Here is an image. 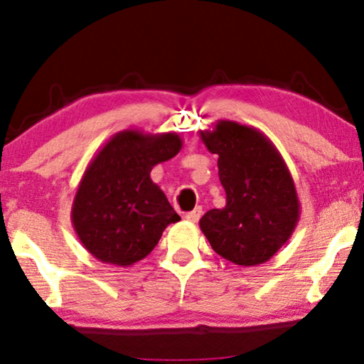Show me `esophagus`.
I'll return each mask as SVG.
<instances>
[{
    "label": "esophagus",
    "mask_w": 364,
    "mask_h": 364,
    "mask_svg": "<svg viewBox=\"0 0 364 364\" xmlns=\"http://www.w3.org/2000/svg\"><path fill=\"white\" fill-rule=\"evenodd\" d=\"M200 215H202V207H196L192 212L186 213V218L188 222H197L198 218H200Z\"/></svg>",
    "instance_id": "esophagus-1"
}]
</instances>
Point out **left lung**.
Returning a JSON list of instances; mask_svg holds the SVG:
<instances>
[{
  "instance_id": "left-lung-1",
  "label": "left lung",
  "mask_w": 364,
  "mask_h": 364,
  "mask_svg": "<svg viewBox=\"0 0 364 364\" xmlns=\"http://www.w3.org/2000/svg\"><path fill=\"white\" fill-rule=\"evenodd\" d=\"M208 152L217 154L225 207L212 208L198 225L213 250L240 267L270 260L300 220L295 182L282 154L252 126L220 119L200 131Z\"/></svg>"
}]
</instances>
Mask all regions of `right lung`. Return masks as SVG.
Masks as SVG:
<instances>
[{"label": "right lung", "instance_id": "add662e5", "mask_svg": "<svg viewBox=\"0 0 364 364\" xmlns=\"http://www.w3.org/2000/svg\"><path fill=\"white\" fill-rule=\"evenodd\" d=\"M181 149L177 132L126 129L94 156L71 208L74 230L94 258L131 267L154 250L168 223L181 220L151 178L154 166L176 157Z\"/></svg>", "mask_w": 364, "mask_h": 364}]
</instances>
